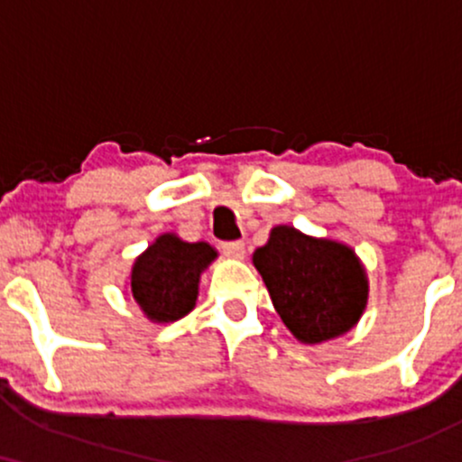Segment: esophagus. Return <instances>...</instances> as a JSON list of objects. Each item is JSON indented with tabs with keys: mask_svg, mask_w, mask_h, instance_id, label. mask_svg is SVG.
<instances>
[{
	"mask_svg": "<svg viewBox=\"0 0 462 462\" xmlns=\"http://www.w3.org/2000/svg\"><path fill=\"white\" fill-rule=\"evenodd\" d=\"M221 249H224L226 256H230V258H243V256H245V243H243V241L221 243Z\"/></svg>",
	"mask_w": 462,
	"mask_h": 462,
	"instance_id": "34e87169",
	"label": "esophagus"
}]
</instances>
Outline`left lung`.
<instances>
[{"mask_svg":"<svg viewBox=\"0 0 462 462\" xmlns=\"http://www.w3.org/2000/svg\"><path fill=\"white\" fill-rule=\"evenodd\" d=\"M280 319L301 343L330 341L356 326L369 282L352 247L275 226L252 256Z\"/></svg>","mask_w":462,"mask_h":462,"instance_id":"left-lung-1","label":"left lung"}]
</instances>
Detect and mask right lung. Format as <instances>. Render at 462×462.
<instances>
[{
    "instance_id": "add662e5",
    "label": "right lung",
    "mask_w": 462,
    "mask_h": 462,
    "mask_svg": "<svg viewBox=\"0 0 462 462\" xmlns=\"http://www.w3.org/2000/svg\"><path fill=\"white\" fill-rule=\"evenodd\" d=\"M217 258L208 243H187L167 232L136 258L130 275L132 298L147 319L169 323L195 309L199 275Z\"/></svg>"
}]
</instances>
